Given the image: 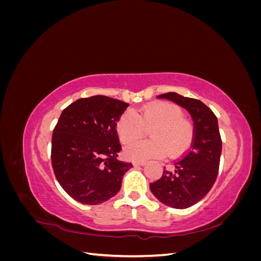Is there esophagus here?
Segmentation results:
<instances>
[{
	"label": "esophagus",
	"mask_w": 261,
	"mask_h": 261,
	"mask_svg": "<svg viewBox=\"0 0 261 261\" xmlns=\"http://www.w3.org/2000/svg\"><path fill=\"white\" fill-rule=\"evenodd\" d=\"M133 164H134V167H143V165L146 164V162L145 161H136V162H134Z\"/></svg>",
	"instance_id": "1"
}]
</instances>
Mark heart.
Returning a JSON list of instances; mask_svg holds the SVG:
<instances>
[{
  "instance_id": "heart-1",
  "label": "heart",
  "mask_w": 261,
  "mask_h": 261,
  "mask_svg": "<svg viewBox=\"0 0 261 261\" xmlns=\"http://www.w3.org/2000/svg\"><path fill=\"white\" fill-rule=\"evenodd\" d=\"M149 129L152 139L130 144L124 155L133 161H145L165 154L175 156L191 145L193 125L183 116L181 110L169 102H153L133 112L124 113L116 124L117 136L122 144H129L140 138L144 128Z\"/></svg>"
}]
</instances>
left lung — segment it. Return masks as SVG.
Here are the masks:
<instances>
[{"mask_svg":"<svg viewBox=\"0 0 261 261\" xmlns=\"http://www.w3.org/2000/svg\"><path fill=\"white\" fill-rule=\"evenodd\" d=\"M168 99L191 113L194 138L189 151L173 168L164 170L162 177L150 184L151 193L165 206L186 209L206 196L217 179L222 140L218 118L201 101L183 97L176 92L158 96Z\"/></svg>","mask_w":261,"mask_h":261,"instance_id":"obj_1","label":"left lung"}]
</instances>
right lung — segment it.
I'll list each match as a JSON object with an SVG mask.
<instances>
[{
  "mask_svg": "<svg viewBox=\"0 0 261 261\" xmlns=\"http://www.w3.org/2000/svg\"><path fill=\"white\" fill-rule=\"evenodd\" d=\"M129 105L106 96L78 99L59 118L52 136V168L60 185L85 204L112 198L132 163L117 159L116 124Z\"/></svg>",
  "mask_w": 261,
  "mask_h": 261,
  "instance_id": "right-lung-1",
  "label": "right lung"
}]
</instances>
